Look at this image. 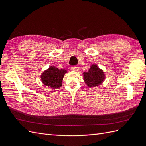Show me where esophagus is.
<instances>
[{
  "mask_svg": "<svg viewBox=\"0 0 146 146\" xmlns=\"http://www.w3.org/2000/svg\"><path fill=\"white\" fill-rule=\"evenodd\" d=\"M71 69L72 70H74V71H78V67L77 66H74L71 67Z\"/></svg>",
  "mask_w": 146,
  "mask_h": 146,
  "instance_id": "esophagus-1",
  "label": "esophagus"
}]
</instances>
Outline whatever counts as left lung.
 Instances as JSON below:
<instances>
[{
  "label": "left lung",
  "instance_id": "left-lung-1",
  "mask_svg": "<svg viewBox=\"0 0 146 146\" xmlns=\"http://www.w3.org/2000/svg\"><path fill=\"white\" fill-rule=\"evenodd\" d=\"M105 78L104 72L97 64L91 65L88 72H83V80L87 86L90 88L100 85L102 83Z\"/></svg>",
  "mask_w": 146,
  "mask_h": 146
}]
</instances>
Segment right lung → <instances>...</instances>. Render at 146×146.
<instances>
[{"instance_id": "1", "label": "right lung", "mask_w": 146, "mask_h": 146, "mask_svg": "<svg viewBox=\"0 0 146 146\" xmlns=\"http://www.w3.org/2000/svg\"><path fill=\"white\" fill-rule=\"evenodd\" d=\"M66 73H67V70L65 69H59L55 66H50L41 74V81L44 85L52 89H57L62 85Z\"/></svg>"}]
</instances>
